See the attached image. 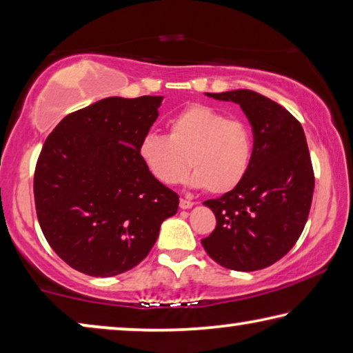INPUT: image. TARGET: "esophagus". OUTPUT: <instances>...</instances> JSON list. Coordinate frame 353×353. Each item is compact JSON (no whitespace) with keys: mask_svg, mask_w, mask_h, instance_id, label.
<instances>
[{"mask_svg":"<svg viewBox=\"0 0 353 353\" xmlns=\"http://www.w3.org/2000/svg\"><path fill=\"white\" fill-rule=\"evenodd\" d=\"M179 205H181V209H183V210H187V209H192V207L194 205V203H192V201H188V199H181L179 201Z\"/></svg>","mask_w":353,"mask_h":353,"instance_id":"esophagus-1","label":"esophagus"}]
</instances>
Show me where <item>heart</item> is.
Returning <instances> with one entry per match:
<instances>
[{
  "label": "heart",
  "mask_w": 353,
  "mask_h": 353,
  "mask_svg": "<svg viewBox=\"0 0 353 353\" xmlns=\"http://www.w3.org/2000/svg\"><path fill=\"white\" fill-rule=\"evenodd\" d=\"M144 168L163 185H176L194 170L192 185L223 194L247 174L253 141L240 121L205 105H192L168 122V135L148 133L138 148Z\"/></svg>",
  "instance_id": "1"
}]
</instances>
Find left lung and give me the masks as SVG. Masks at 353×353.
<instances>
[{"instance_id":"left-lung-1","label":"left lung","mask_w":353,"mask_h":353,"mask_svg":"<svg viewBox=\"0 0 353 353\" xmlns=\"http://www.w3.org/2000/svg\"><path fill=\"white\" fill-rule=\"evenodd\" d=\"M205 96L239 103L253 127L254 144L243 181L204 201L216 228L201 243L223 267L261 270L294 247L310 214L314 171L303 127L281 105L250 89Z\"/></svg>"}]
</instances>
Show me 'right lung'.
I'll use <instances>...</instances> for the list:
<instances>
[{"mask_svg": "<svg viewBox=\"0 0 353 353\" xmlns=\"http://www.w3.org/2000/svg\"><path fill=\"white\" fill-rule=\"evenodd\" d=\"M163 97H108L67 114L34 172L37 220L53 251L89 276H114L149 254L179 196L149 174L139 143Z\"/></svg>", "mask_w": 353, "mask_h": 353, "instance_id": "1", "label": "right lung"}]
</instances>
